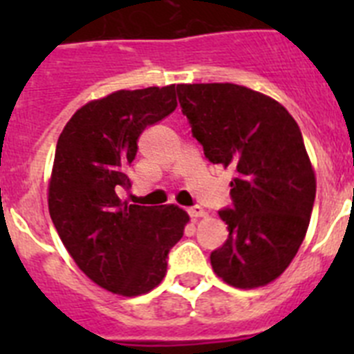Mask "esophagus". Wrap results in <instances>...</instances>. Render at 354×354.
<instances>
[{
    "mask_svg": "<svg viewBox=\"0 0 354 354\" xmlns=\"http://www.w3.org/2000/svg\"><path fill=\"white\" fill-rule=\"evenodd\" d=\"M187 214L192 216V218H200V216H205V211L200 205H192V207L187 209Z\"/></svg>",
    "mask_w": 354,
    "mask_h": 354,
    "instance_id": "esophagus-1",
    "label": "esophagus"
}]
</instances>
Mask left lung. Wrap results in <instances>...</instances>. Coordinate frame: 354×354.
<instances>
[{
  "instance_id": "obj_1",
  "label": "left lung",
  "mask_w": 354,
  "mask_h": 354,
  "mask_svg": "<svg viewBox=\"0 0 354 354\" xmlns=\"http://www.w3.org/2000/svg\"><path fill=\"white\" fill-rule=\"evenodd\" d=\"M177 97L205 158L236 170L232 205L218 211L228 237L211 252L212 270L239 289L273 282L298 253L314 209L298 124L280 102L234 83L177 84Z\"/></svg>"
}]
</instances>
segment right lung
Returning a JSON list of instances; mask_svg holds the SVG:
<instances>
[{"mask_svg": "<svg viewBox=\"0 0 354 354\" xmlns=\"http://www.w3.org/2000/svg\"><path fill=\"white\" fill-rule=\"evenodd\" d=\"M177 108L175 84L120 90L84 104L56 143L49 214L80 270L122 296L154 289L189 216L177 205L122 202L140 134Z\"/></svg>", "mask_w": 354, "mask_h": 354, "instance_id": "right-lung-1", "label": "right lung"}]
</instances>
